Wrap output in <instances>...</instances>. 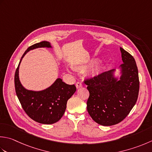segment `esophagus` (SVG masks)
Here are the masks:
<instances>
[{"label": "esophagus", "instance_id": "34e87169", "mask_svg": "<svg viewBox=\"0 0 152 152\" xmlns=\"http://www.w3.org/2000/svg\"><path fill=\"white\" fill-rule=\"evenodd\" d=\"M76 88H81L82 86V84L80 82H76Z\"/></svg>", "mask_w": 152, "mask_h": 152}]
</instances>
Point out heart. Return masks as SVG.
<instances>
[{
    "label": "heart",
    "instance_id": "1",
    "mask_svg": "<svg viewBox=\"0 0 152 152\" xmlns=\"http://www.w3.org/2000/svg\"><path fill=\"white\" fill-rule=\"evenodd\" d=\"M102 66H99V67L97 68H96V74L99 73V72L101 71V70H102Z\"/></svg>",
    "mask_w": 152,
    "mask_h": 152
}]
</instances>
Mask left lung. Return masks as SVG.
<instances>
[{
    "label": "left lung",
    "instance_id": "1",
    "mask_svg": "<svg viewBox=\"0 0 152 152\" xmlns=\"http://www.w3.org/2000/svg\"><path fill=\"white\" fill-rule=\"evenodd\" d=\"M123 64L87 80L85 84L90 92L87 102L88 113L95 122L103 126L119 123L129 114L138 99V70L133 56L120 47Z\"/></svg>",
    "mask_w": 152,
    "mask_h": 152
}]
</instances>
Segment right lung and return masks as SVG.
I'll return each mask as SVG.
<instances>
[{
    "label": "right lung",
    "mask_w": 152,
    "mask_h": 152,
    "mask_svg": "<svg viewBox=\"0 0 152 152\" xmlns=\"http://www.w3.org/2000/svg\"><path fill=\"white\" fill-rule=\"evenodd\" d=\"M44 47L53 48L50 42L44 41L33 45L26 50L15 72L14 84L17 97L26 114L39 123L50 124L56 123L63 116L67 101L75 93L76 88L74 84H66L60 78L49 88L41 91L27 90L21 84L19 68L23 56L29 50Z\"/></svg>",
    "instance_id": "1"
}]
</instances>
